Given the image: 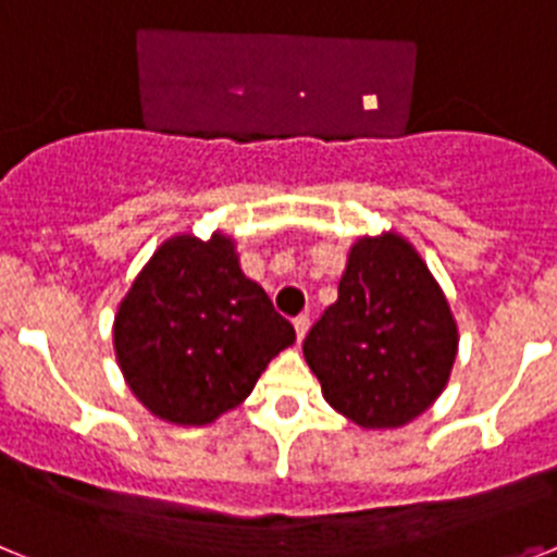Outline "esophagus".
Returning <instances> with one entry per match:
<instances>
[{"label": "esophagus", "instance_id": "34e87169", "mask_svg": "<svg viewBox=\"0 0 557 557\" xmlns=\"http://www.w3.org/2000/svg\"><path fill=\"white\" fill-rule=\"evenodd\" d=\"M293 326H295V334H298V339L307 337V332H309V314H298V318H295V321H293Z\"/></svg>", "mask_w": 557, "mask_h": 557}]
</instances>
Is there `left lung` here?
<instances>
[{
    "label": "left lung",
    "mask_w": 557,
    "mask_h": 557,
    "mask_svg": "<svg viewBox=\"0 0 557 557\" xmlns=\"http://www.w3.org/2000/svg\"><path fill=\"white\" fill-rule=\"evenodd\" d=\"M323 398L362 430H396L432 407L457 357L444 289L405 236H359L337 301L304 339Z\"/></svg>",
    "instance_id": "left-lung-1"
}]
</instances>
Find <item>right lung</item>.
Instances as JSON below:
<instances>
[{
	"label": "right lung",
	"mask_w": 557,
	"mask_h": 557,
	"mask_svg": "<svg viewBox=\"0 0 557 557\" xmlns=\"http://www.w3.org/2000/svg\"><path fill=\"white\" fill-rule=\"evenodd\" d=\"M295 329L239 268L234 239L170 236L113 318L127 387L161 421L203 426L243 405Z\"/></svg>",
	"instance_id": "1"
}]
</instances>
